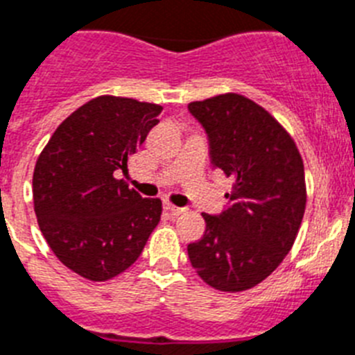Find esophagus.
Here are the masks:
<instances>
[{
	"mask_svg": "<svg viewBox=\"0 0 355 355\" xmlns=\"http://www.w3.org/2000/svg\"><path fill=\"white\" fill-rule=\"evenodd\" d=\"M164 207H166V209H168L169 213H173V214L186 213V207H177V205L169 204V202H166V204H164Z\"/></svg>",
	"mask_w": 355,
	"mask_h": 355,
	"instance_id": "obj_1",
	"label": "esophagus"
}]
</instances>
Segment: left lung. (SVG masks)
Here are the masks:
<instances>
[{
    "mask_svg": "<svg viewBox=\"0 0 355 355\" xmlns=\"http://www.w3.org/2000/svg\"><path fill=\"white\" fill-rule=\"evenodd\" d=\"M187 108L207 133L213 166L233 178L229 207L202 214L205 233L187 254L205 284L242 293L270 276L296 240L306 204L302 155L287 130L243 95L222 94Z\"/></svg>",
    "mask_w": 355,
    "mask_h": 355,
    "instance_id": "left-lung-1",
    "label": "left lung"
}]
</instances>
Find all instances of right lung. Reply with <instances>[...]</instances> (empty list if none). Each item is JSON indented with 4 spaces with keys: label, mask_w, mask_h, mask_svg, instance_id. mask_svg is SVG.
<instances>
[{
    "label": "right lung",
    "mask_w": 355,
    "mask_h": 355,
    "mask_svg": "<svg viewBox=\"0 0 355 355\" xmlns=\"http://www.w3.org/2000/svg\"><path fill=\"white\" fill-rule=\"evenodd\" d=\"M162 106L101 95L58 126L35 162L32 193L41 233L62 265L106 282L137 261L162 214L159 198H142L115 173L133 153Z\"/></svg>",
    "instance_id": "obj_1"
}]
</instances>
